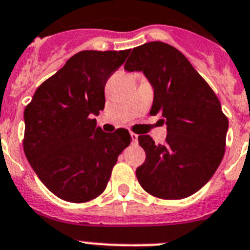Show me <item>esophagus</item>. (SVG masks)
Masks as SVG:
<instances>
[{"instance_id": "obj_1", "label": "esophagus", "mask_w": 250, "mask_h": 250, "mask_svg": "<svg viewBox=\"0 0 250 250\" xmlns=\"http://www.w3.org/2000/svg\"><path fill=\"white\" fill-rule=\"evenodd\" d=\"M130 136H131V144L132 145H136L137 144V141H139V140H137V135L136 134H134V132H131V134H130Z\"/></svg>"}]
</instances>
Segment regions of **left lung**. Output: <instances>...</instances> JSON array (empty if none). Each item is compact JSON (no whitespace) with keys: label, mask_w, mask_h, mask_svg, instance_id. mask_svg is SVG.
I'll list each match as a JSON object with an SVG mask.
<instances>
[{"label":"left lung","mask_w":250,"mask_h":250,"mask_svg":"<svg viewBox=\"0 0 250 250\" xmlns=\"http://www.w3.org/2000/svg\"><path fill=\"white\" fill-rule=\"evenodd\" d=\"M124 68L145 73L154 91L149 113L162 114L168 132L163 145L139 136L146 159L137 180L156 198H188L211 179L225 154L228 119L220 101L189 60L166 42L134 47Z\"/></svg>","instance_id":"obj_1"}]
</instances>
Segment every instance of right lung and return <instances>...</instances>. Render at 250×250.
Returning a JSON list of instances; mask_svg holds the SVG:
<instances>
[{"label":"right lung","mask_w":250,"mask_h":250,"mask_svg":"<svg viewBox=\"0 0 250 250\" xmlns=\"http://www.w3.org/2000/svg\"><path fill=\"white\" fill-rule=\"evenodd\" d=\"M130 50H84L38 87L24 109L23 148L42 184L70 203L93 200L131 137L126 129L104 132L94 115L104 109L108 78Z\"/></svg>","instance_id":"right-lung-1"}]
</instances>
